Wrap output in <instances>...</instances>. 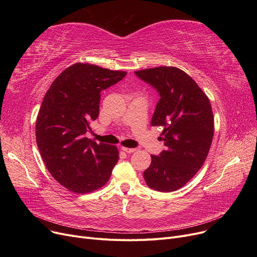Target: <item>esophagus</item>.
Here are the masks:
<instances>
[{"instance_id":"1","label":"esophagus","mask_w":257,"mask_h":257,"mask_svg":"<svg viewBox=\"0 0 257 257\" xmlns=\"http://www.w3.org/2000/svg\"><path fill=\"white\" fill-rule=\"evenodd\" d=\"M120 149L123 150L124 152H127V153H133V152H136V151H137L136 148H127V147H121Z\"/></svg>"}]
</instances>
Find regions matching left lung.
<instances>
[{"label": "left lung", "instance_id": "obj_1", "mask_svg": "<svg viewBox=\"0 0 257 257\" xmlns=\"http://www.w3.org/2000/svg\"><path fill=\"white\" fill-rule=\"evenodd\" d=\"M136 74L159 92L151 125L164 128L160 139L167 148L159 156L151 155L145 181L158 192L177 191L195 176L208 155L214 131L210 101L178 67L157 66Z\"/></svg>", "mask_w": 257, "mask_h": 257}]
</instances>
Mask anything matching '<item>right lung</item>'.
Masks as SVG:
<instances>
[{"mask_svg": "<svg viewBox=\"0 0 257 257\" xmlns=\"http://www.w3.org/2000/svg\"><path fill=\"white\" fill-rule=\"evenodd\" d=\"M126 74L78 62L66 67L46 92L36 118V144L48 171L66 190L87 194L109 180L117 148L97 144L85 133L99 115L101 91Z\"/></svg>", "mask_w": 257, "mask_h": 257, "instance_id": "right-lung-1", "label": "right lung"}]
</instances>
